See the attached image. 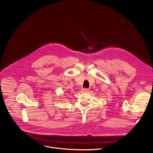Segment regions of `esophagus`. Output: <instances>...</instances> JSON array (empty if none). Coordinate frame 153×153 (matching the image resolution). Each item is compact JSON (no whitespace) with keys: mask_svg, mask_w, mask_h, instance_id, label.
Instances as JSON below:
<instances>
[{"mask_svg":"<svg viewBox=\"0 0 153 153\" xmlns=\"http://www.w3.org/2000/svg\"><path fill=\"white\" fill-rule=\"evenodd\" d=\"M82 91L83 92H88L89 91V89H86V88H84V89H82Z\"/></svg>","mask_w":153,"mask_h":153,"instance_id":"esophagus-1","label":"esophagus"}]
</instances>
